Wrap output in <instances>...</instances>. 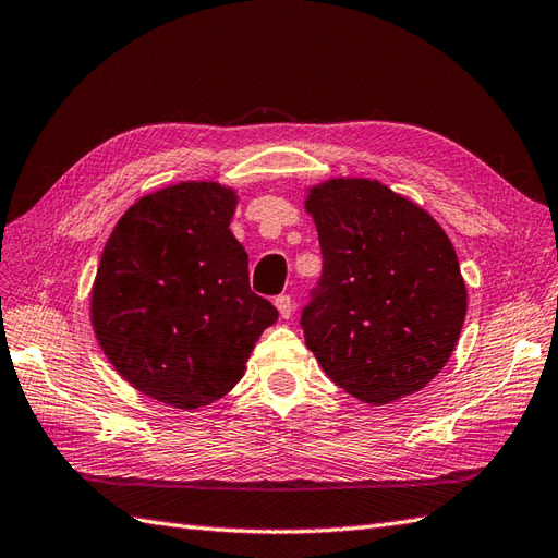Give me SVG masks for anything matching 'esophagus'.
Wrapping results in <instances>:
<instances>
[{
    "mask_svg": "<svg viewBox=\"0 0 558 558\" xmlns=\"http://www.w3.org/2000/svg\"><path fill=\"white\" fill-rule=\"evenodd\" d=\"M275 305H277V311H279V315H281L283 319H289V317L293 315V301H291V295H287V293L277 295Z\"/></svg>",
    "mask_w": 558,
    "mask_h": 558,
    "instance_id": "obj_1",
    "label": "esophagus"
}]
</instances>
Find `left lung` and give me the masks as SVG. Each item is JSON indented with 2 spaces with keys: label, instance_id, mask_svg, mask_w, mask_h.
<instances>
[{
  "label": "left lung",
  "instance_id": "1",
  "mask_svg": "<svg viewBox=\"0 0 558 558\" xmlns=\"http://www.w3.org/2000/svg\"><path fill=\"white\" fill-rule=\"evenodd\" d=\"M322 277L303 307L305 345L327 377L381 405L449 363L468 311L453 243L423 207L369 179L313 185Z\"/></svg>",
  "mask_w": 558,
  "mask_h": 558
}]
</instances>
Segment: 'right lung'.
<instances>
[{
  "instance_id": "1",
  "label": "right lung",
  "mask_w": 558,
  "mask_h": 558,
  "mask_svg": "<svg viewBox=\"0 0 558 558\" xmlns=\"http://www.w3.org/2000/svg\"><path fill=\"white\" fill-rule=\"evenodd\" d=\"M236 203L215 181L145 195L117 221L97 267L90 315L109 363L181 411L236 387L279 317L247 283V253L229 229Z\"/></svg>"
}]
</instances>
